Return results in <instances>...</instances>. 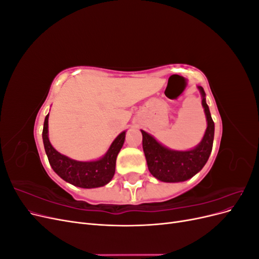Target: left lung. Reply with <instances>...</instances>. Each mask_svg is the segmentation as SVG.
Returning a JSON list of instances; mask_svg holds the SVG:
<instances>
[{
    "instance_id": "1",
    "label": "left lung",
    "mask_w": 259,
    "mask_h": 259,
    "mask_svg": "<svg viewBox=\"0 0 259 259\" xmlns=\"http://www.w3.org/2000/svg\"><path fill=\"white\" fill-rule=\"evenodd\" d=\"M202 95V106L204 108L207 127L201 143L191 150L176 151L162 146L145 131L143 134V149L149 171L161 182L178 183L193 177L205 165L213 148L214 122L211 120L205 100V92L198 86Z\"/></svg>"
}]
</instances>
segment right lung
I'll return each instance as SVG.
<instances>
[{"label": "right lung", "mask_w": 259, "mask_h": 259, "mask_svg": "<svg viewBox=\"0 0 259 259\" xmlns=\"http://www.w3.org/2000/svg\"><path fill=\"white\" fill-rule=\"evenodd\" d=\"M43 144L49 162L55 173L67 183L80 188H97L107 185L115 171L116 156L124 144L125 132L117 136L107 153L97 161L81 162L59 153L49 139V114L45 116L43 126Z\"/></svg>", "instance_id": "obj_1"}]
</instances>
